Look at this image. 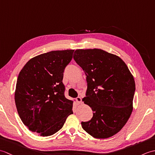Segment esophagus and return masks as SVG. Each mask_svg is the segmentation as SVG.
I'll use <instances>...</instances> for the list:
<instances>
[{
    "mask_svg": "<svg viewBox=\"0 0 155 155\" xmlns=\"http://www.w3.org/2000/svg\"><path fill=\"white\" fill-rule=\"evenodd\" d=\"M76 101H77L78 104H81L82 103V98L81 97H78L77 98H76Z\"/></svg>",
    "mask_w": 155,
    "mask_h": 155,
    "instance_id": "esophagus-1",
    "label": "esophagus"
}]
</instances>
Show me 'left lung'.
Masks as SVG:
<instances>
[{
  "mask_svg": "<svg viewBox=\"0 0 155 155\" xmlns=\"http://www.w3.org/2000/svg\"><path fill=\"white\" fill-rule=\"evenodd\" d=\"M74 60L87 76L83 101L93 111L83 129L97 139L114 135L127 123L133 111L135 83L125 62L101 49H77Z\"/></svg>",
  "mask_w": 155,
  "mask_h": 155,
  "instance_id": "obj_1",
  "label": "left lung"
}]
</instances>
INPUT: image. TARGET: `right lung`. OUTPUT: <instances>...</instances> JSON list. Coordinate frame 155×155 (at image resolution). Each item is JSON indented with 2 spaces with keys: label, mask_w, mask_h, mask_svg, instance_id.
Masks as SVG:
<instances>
[{
  "label": "right lung",
  "mask_w": 155,
  "mask_h": 155,
  "mask_svg": "<svg viewBox=\"0 0 155 155\" xmlns=\"http://www.w3.org/2000/svg\"><path fill=\"white\" fill-rule=\"evenodd\" d=\"M74 50L55 51L29 60L20 72L15 100L22 123L32 132L51 136L61 129L72 112L73 101L64 96L65 67Z\"/></svg>",
  "instance_id": "add662e5"
}]
</instances>
